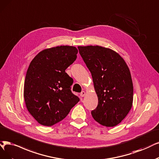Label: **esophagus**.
I'll return each mask as SVG.
<instances>
[{
	"label": "esophagus",
	"instance_id": "1",
	"mask_svg": "<svg viewBox=\"0 0 159 159\" xmlns=\"http://www.w3.org/2000/svg\"><path fill=\"white\" fill-rule=\"evenodd\" d=\"M85 95H86V92H85L84 91H82V92H80V97H84Z\"/></svg>",
	"mask_w": 159,
	"mask_h": 159
}]
</instances>
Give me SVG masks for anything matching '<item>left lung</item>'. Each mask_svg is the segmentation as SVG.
I'll use <instances>...</instances> for the list:
<instances>
[{
  "mask_svg": "<svg viewBox=\"0 0 159 159\" xmlns=\"http://www.w3.org/2000/svg\"><path fill=\"white\" fill-rule=\"evenodd\" d=\"M80 55L92 76L98 104L91 111L96 122L113 127L124 119L133 102L130 70L115 51L99 46H78Z\"/></svg>",
  "mask_w": 159,
  "mask_h": 159,
  "instance_id": "1",
  "label": "left lung"
}]
</instances>
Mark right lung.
Wrapping results in <instances>:
<instances>
[{"instance_id": "obj_1", "label": "right lung", "mask_w": 159, "mask_h": 159, "mask_svg": "<svg viewBox=\"0 0 159 159\" xmlns=\"http://www.w3.org/2000/svg\"><path fill=\"white\" fill-rule=\"evenodd\" d=\"M74 46H60L41 51L28 67L24 84L27 110L39 124L51 126L66 118L79 98L66 69L76 59Z\"/></svg>"}]
</instances>
